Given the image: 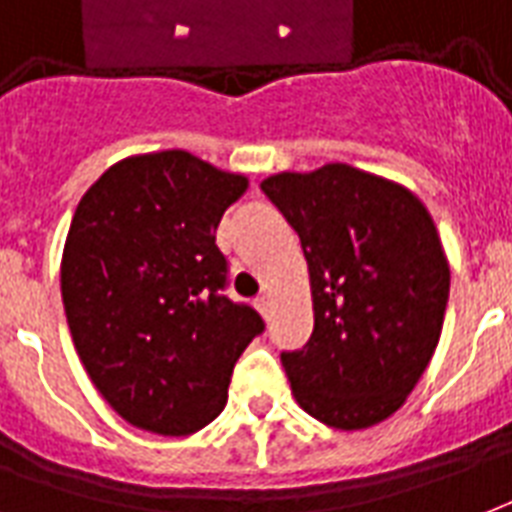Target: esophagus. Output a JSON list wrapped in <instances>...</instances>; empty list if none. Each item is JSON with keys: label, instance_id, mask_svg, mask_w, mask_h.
I'll use <instances>...</instances> for the list:
<instances>
[{"label": "esophagus", "instance_id": "obj_1", "mask_svg": "<svg viewBox=\"0 0 512 512\" xmlns=\"http://www.w3.org/2000/svg\"><path fill=\"white\" fill-rule=\"evenodd\" d=\"M257 309L263 312V317H268V314H271V295H260V298H257Z\"/></svg>", "mask_w": 512, "mask_h": 512}]
</instances>
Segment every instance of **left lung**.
<instances>
[{"label": "left lung", "instance_id": "obj_1", "mask_svg": "<svg viewBox=\"0 0 512 512\" xmlns=\"http://www.w3.org/2000/svg\"><path fill=\"white\" fill-rule=\"evenodd\" d=\"M266 192L301 238L314 331L282 352L295 401L342 431L407 401L437 350L450 268L434 219L410 189L344 162L276 173Z\"/></svg>", "mask_w": 512, "mask_h": 512}]
</instances>
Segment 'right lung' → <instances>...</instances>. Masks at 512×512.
<instances>
[{"instance_id":"right-lung-1","label":"right lung","mask_w":512,"mask_h":512,"mask_svg":"<svg viewBox=\"0 0 512 512\" xmlns=\"http://www.w3.org/2000/svg\"><path fill=\"white\" fill-rule=\"evenodd\" d=\"M189 151L116 162L86 189L64 241L62 301L83 369L121 418L187 437L225 410L263 317L225 295L217 227L246 192Z\"/></svg>"}]
</instances>
